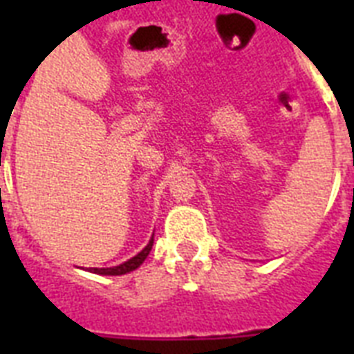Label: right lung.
Masks as SVG:
<instances>
[{
    "label": "right lung",
    "instance_id": "obj_1",
    "mask_svg": "<svg viewBox=\"0 0 354 354\" xmlns=\"http://www.w3.org/2000/svg\"><path fill=\"white\" fill-rule=\"evenodd\" d=\"M152 244H154V233L150 236L149 244L138 253V255H133L132 259H128L127 263L119 264V266H110V268H91L90 272L93 274H99V275H122V274H128V272H133L136 268H139L143 261L149 257L150 250H152Z\"/></svg>",
    "mask_w": 354,
    "mask_h": 354
}]
</instances>
